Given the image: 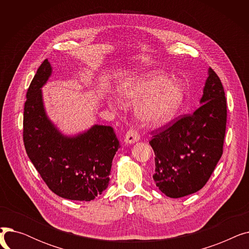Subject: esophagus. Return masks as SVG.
Returning <instances> with one entry per match:
<instances>
[{"label":"esophagus","mask_w":249,"mask_h":249,"mask_svg":"<svg viewBox=\"0 0 249 249\" xmlns=\"http://www.w3.org/2000/svg\"><path fill=\"white\" fill-rule=\"evenodd\" d=\"M139 138H140V135H139V132L137 131V130L135 128H130L128 131L126 132L124 140H125L126 143L131 144V143H134V142L138 141Z\"/></svg>","instance_id":"1"}]
</instances>
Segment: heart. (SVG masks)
<instances>
[{"instance_id": "obj_1", "label": "heart", "mask_w": 249, "mask_h": 249, "mask_svg": "<svg viewBox=\"0 0 249 249\" xmlns=\"http://www.w3.org/2000/svg\"><path fill=\"white\" fill-rule=\"evenodd\" d=\"M122 100L129 105L143 102L138 109L142 121L150 125L169 121L184 101V89L159 71L141 73L120 85Z\"/></svg>"}]
</instances>
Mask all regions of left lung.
Listing matches in <instances>:
<instances>
[{"mask_svg": "<svg viewBox=\"0 0 249 249\" xmlns=\"http://www.w3.org/2000/svg\"><path fill=\"white\" fill-rule=\"evenodd\" d=\"M201 103L193 114L151 131L153 179L169 198L201 190L223 154L227 103L221 80L212 69H209Z\"/></svg>", "mask_w": 249, "mask_h": 249, "instance_id": "1", "label": "left lung"}]
</instances>
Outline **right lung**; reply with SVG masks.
<instances>
[{
    "label": "right lung",
    "instance_id": "right-lung-1",
    "mask_svg": "<svg viewBox=\"0 0 249 249\" xmlns=\"http://www.w3.org/2000/svg\"><path fill=\"white\" fill-rule=\"evenodd\" d=\"M51 73L48 59L37 70L24 105L23 141L36 171L54 194L73 201H90L107 189L119 140L111 126L95 125L75 137H65L47 119L41 87Z\"/></svg>",
    "mask_w": 249,
    "mask_h": 249
}]
</instances>
